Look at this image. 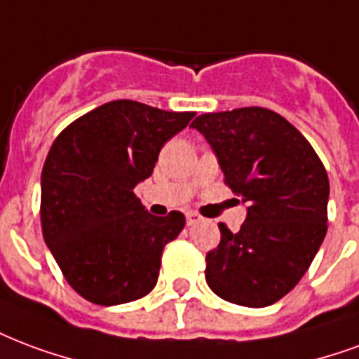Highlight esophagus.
<instances>
[{
	"instance_id": "34e87169",
	"label": "esophagus",
	"mask_w": 359,
	"mask_h": 359,
	"mask_svg": "<svg viewBox=\"0 0 359 359\" xmlns=\"http://www.w3.org/2000/svg\"><path fill=\"white\" fill-rule=\"evenodd\" d=\"M201 217L198 213H194V211H190V213H187V222L188 226H192V224H198V222H201Z\"/></svg>"
}]
</instances>
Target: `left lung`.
I'll use <instances>...</instances> for the list:
<instances>
[{
  "label": "left lung",
  "instance_id": "left-lung-1",
  "mask_svg": "<svg viewBox=\"0 0 359 359\" xmlns=\"http://www.w3.org/2000/svg\"><path fill=\"white\" fill-rule=\"evenodd\" d=\"M192 127L249 205L240 232L219 224L220 243L205 257L207 285L233 304L270 306L301 281L325 238V167L301 133L268 108L203 114Z\"/></svg>",
  "mask_w": 359,
  "mask_h": 359
}]
</instances>
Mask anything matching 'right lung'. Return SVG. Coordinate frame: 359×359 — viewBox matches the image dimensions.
Listing matches in <instances>:
<instances>
[{
    "mask_svg": "<svg viewBox=\"0 0 359 359\" xmlns=\"http://www.w3.org/2000/svg\"><path fill=\"white\" fill-rule=\"evenodd\" d=\"M194 116L112 100L53 142L41 171V230L66 281L89 302L123 304L156 285L163 247L187 219L150 215L133 188Z\"/></svg>",
    "mask_w": 359,
    "mask_h": 359,
    "instance_id": "right-lung-1",
    "label": "right lung"
}]
</instances>
